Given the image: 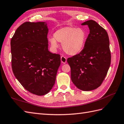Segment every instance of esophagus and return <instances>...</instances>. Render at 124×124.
Masks as SVG:
<instances>
[{"label": "esophagus", "instance_id": "esophagus-1", "mask_svg": "<svg viewBox=\"0 0 124 124\" xmlns=\"http://www.w3.org/2000/svg\"><path fill=\"white\" fill-rule=\"evenodd\" d=\"M61 62L62 63H63V64H65V63L66 62L67 60H66V58H65V56H61Z\"/></svg>", "mask_w": 124, "mask_h": 124}]
</instances>
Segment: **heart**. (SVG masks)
I'll return each mask as SVG.
<instances>
[{"mask_svg": "<svg viewBox=\"0 0 124 124\" xmlns=\"http://www.w3.org/2000/svg\"><path fill=\"white\" fill-rule=\"evenodd\" d=\"M86 39L87 33L83 29L68 26L56 31L54 38L50 37L49 41L53 48L58 46L56 40L62 43V47L65 53L75 55L83 49Z\"/></svg>", "mask_w": 124, "mask_h": 124, "instance_id": "1", "label": "heart"}]
</instances>
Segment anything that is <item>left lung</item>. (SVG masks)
<instances>
[{
    "instance_id": "left-lung-1",
    "label": "left lung",
    "mask_w": 124,
    "mask_h": 124,
    "mask_svg": "<svg viewBox=\"0 0 124 124\" xmlns=\"http://www.w3.org/2000/svg\"><path fill=\"white\" fill-rule=\"evenodd\" d=\"M90 33L82 51L67 61L71 68V78L78 89L90 91L102 83L111 62L109 38L106 31L96 21L88 20Z\"/></svg>"
}]
</instances>
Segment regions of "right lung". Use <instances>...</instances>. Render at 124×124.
<instances>
[{"instance_id":"right-lung-1","label":"right lung","mask_w":124,"mask_h":124,"mask_svg":"<svg viewBox=\"0 0 124 124\" xmlns=\"http://www.w3.org/2000/svg\"><path fill=\"white\" fill-rule=\"evenodd\" d=\"M48 31L46 22H26L10 42L14 75L25 89L39 96L52 89L61 64L60 55L48 50Z\"/></svg>"}]
</instances>
